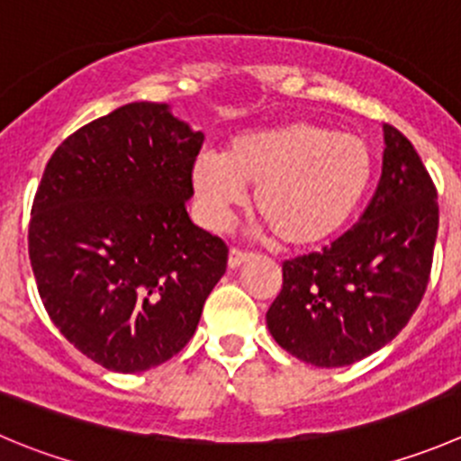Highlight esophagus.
<instances>
[{"mask_svg":"<svg viewBox=\"0 0 461 461\" xmlns=\"http://www.w3.org/2000/svg\"><path fill=\"white\" fill-rule=\"evenodd\" d=\"M249 258H252V254L249 252H243V249H239V248H231L230 249V267H239V266H243V263H248Z\"/></svg>","mask_w":461,"mask_h":461,"instance_id":"obj_1","label":"esophagus"}]
</instances>
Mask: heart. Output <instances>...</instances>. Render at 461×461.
I'll return each instance as SVG.
<instances>
[{"label": "heart", "instance_id": "1", "mask_svg": "<svg viewBox=\"0 0 461 461\" xmlns=\"http://www.w3.org/2000/svg\"><path fill=\"white\" fill-rule=\"evenodd\" d=\"M376 159L367 140L312 122L234 137L225 153H200L191 186L204 225L225 227L254 189V213L285 248L333 239L372 186Z\"/></svg>", "mask_w": 461, "mask_h": 461}]
</instances>
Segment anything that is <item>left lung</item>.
Here are the masks:
<instances>
[{
  "label": "left lung",
  "mask_w": 461,
  "mask_h": 461,
  "mask_svg": "<svg viewBox=\"0 0 461 461\" xmlns=\"http://www.w3.org/2000/svg\"><path fill=\"white\" fill-rule=\"evenodd\" d=\"M437 227L435 182L408 137L385 123L383 176L360 221L321 252L284 261L266 315L272 338L317 367H344L385 347L421 303Z\"/></svg>",
  "instance_id": "left-lung-1"
}]
</instances>
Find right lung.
<instances>
[{"label": "right lung", "mask_w": 461, "mask_h": 461, "mask_svg": "<svg viewBox=\"0 0 461 461\" xmlns=\"http://www.w3.org/2000/svg\"><path fill=\"white\" fill-rule=\"evenodd\" d=\"M204 135L164 103H128L67 137L33 198L29 258L53 324L122 374L185 349L227 270L186 200Z\"/></svg>", "instance_id": "1"}]
</instances>
